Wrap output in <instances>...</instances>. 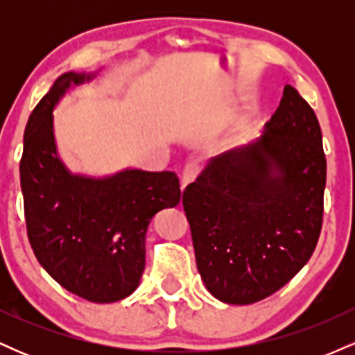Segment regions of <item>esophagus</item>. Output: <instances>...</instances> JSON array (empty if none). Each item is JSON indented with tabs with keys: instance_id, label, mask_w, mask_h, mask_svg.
<instances>
[{
	"instance_id": "34e87169",
	"label": "esophagus",
	"mask_w": 355,
	"mask_h": 355,
	"mask_svg": "<svg viewBox=\"0 0 355 355\" xmlns=\"http://www.w3.org/2000/svg\"><path fill=\"white\" fill-rule=\"evenodd\" d=\"M198 173H200V165H198L197 162H190V164H187L185 168H183V173H182L180 189L185 190V187L189 185V183L195 182V178L198 177Z\"/></svg>"
}]
</instances>
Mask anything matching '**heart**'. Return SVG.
Here are the masks:
<instances>
[{
	"label": "heart",
	"mask_w": 355,
	"mask_h": 355,
	"mask_svg": "<svg viewBox=\"0 0 355 355\" xmlns=\"http://www.w3.org/2000/svg\"><path fill=\"white\" fill-rule=\"evenodd\" d=\"M240 133H242V120L237 118L234 123H230L222 133H220L218 145L223 146V148H225V146H230L240 137Z\"/></svg>",
	"instance_id": "heart-1"
}]
</instances>
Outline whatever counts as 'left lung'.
<instances>
[{"mask_svg":"<svg viewBox=\"0 0 355 355\" xmlns=\"http://www.w3.org/2000/svg\"><path fill=\"white\" fill-rule=\"evenodd\" d=\"M325 173L315 113L285 85L259 140L210 158L183 191L197 268L215 299L259 302L307 263L322 229Z\"/></svg>","mask_w":355,"mask_h":355,"instance_id":"1","label":"left lung"}]
</instances>
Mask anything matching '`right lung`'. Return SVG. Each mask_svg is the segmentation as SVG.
<instances>
[{
    "label": "right lung",
    "instance_id": "add662e5",
    "mask_svg": "<svg viewBox=\"0 0 355 355\" xmlns=\"http://www.w3.org/2000/svg\"><path fill=\"white\" fill-rule=\"evenodd\" d=\"M98 71L63 73L36 105L24 130L19 178L28 239L42 267L71 294L110 304L137 291L150 222L177 207L182 191L173 172L123 168L93 177L71 172L60 157L53 110Z\"/></svg>",
    "mask_w": 355,
    "mask_h": 355
}]
</instances>
